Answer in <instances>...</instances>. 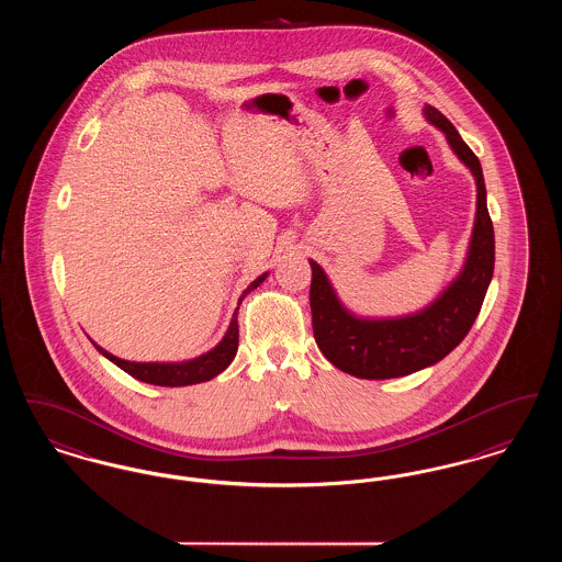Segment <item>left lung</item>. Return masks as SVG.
Wrapping results in <instances>:
<instances>
[{
  "label": "left lung",
  "instance_id": "obj_1",
  "mask_svg": "<svg viewBox=\"0 0 562 562\" xmlns=\"http://www.w3.org/2000/svg\"><path fill=\"white\" fill-rule=\"evenodd\" d=\"M429 124L440 128L457 158L476 179V221L463 269L426 310L401 318H358L333 291L316 261L312 266V326L322 353L344 373L360 379H394L422 371L451 353L481 312L495 268V234L486 209L481 161L453 124L436 108L424 109Z\"/></svg>",
  "mask_w": 562,
  "mask_h": 562
}]
</instances>
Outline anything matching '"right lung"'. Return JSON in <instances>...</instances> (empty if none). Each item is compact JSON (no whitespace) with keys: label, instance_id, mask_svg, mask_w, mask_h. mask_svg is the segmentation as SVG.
I'll list each match as a JSON object with an SVG mask.
<instances>
[{"label":"right lung","instance_id":"1","mask_svg":"<svg viewBox=\"0 0 562 562\" xmlns=\"http://www.w3.org/2000/svg\"><path fill=\"white\" fill-rule=\"evenodd\" d=\"M266 278H268V273H263L255 282H250V286L241 293L240 301L250 291H255ZM238 337H240V333H238V310H236L221 344L188 362H131V360H122V358L109 353L105 349L99 348L97 344H94V348L99 349L113 364H117L122 371H126L138 381L164 385V387H181V385L211 381L216 374L223 373L232 364V360L238 351Z\"/></svg>","mask_w":562,"mask_h":562}]
</instances>
